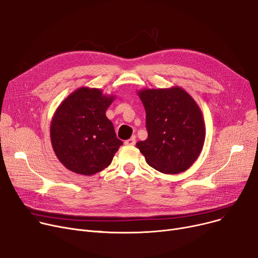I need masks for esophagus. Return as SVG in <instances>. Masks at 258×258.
Masks as SVG:
<instances>
[{
    "label": "esophagus",
    "instance_id": "1",
    "mask_svg": "<svg viewBox=\"0 0 258 258\" xmlns=\"http://www.w3.org/2000/svg\"><path fill=\"white\" fill-rule=\"evenodd\" d=\"M125 145H127V146H133V145H136V137H132V138H130L129 140L125 141Z\"/></svg>",
    "mask_w": 258,
    "mask_h": 258
}]
</instances>
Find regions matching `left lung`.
<instances>
[{
  "mask_svg": "<svg viewBox=\"0 0 258 258\" xmlns=\"http://www.w3.org/2000/svg\"><path fill=\"white\" fill-rule=\"evenodd\" d=\"M148 138L137 147L152 168L166 174L189 169L201 154L206 128L200 106L178 86L142 89Z\"/></svg>",
  "mask_w": 258,
  "mask_h": 258,
  "instance_id": "8db88e82",
  "label": "left lung"
}]
</instances>
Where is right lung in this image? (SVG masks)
I'll return each instance as SVG.
<instances>
[{
  "mask_svg": "<svg viewBox=\"0 0 258 258\" xmlns=\"http://www.w3.org/2000/svg\"><path fill=\"white\" fill-rule=\"evenodd\" d=\"M115 96L99 88L81 87L59 104L50 124L53 151L68 170L92 175L111 164L122 142L106 110Z\"/></svg>",
  "mask_w": 258,
  "mask_h": 258,
  "instance_id": "right-lung-1",
  "label": "right lung"
}]
</instances>
